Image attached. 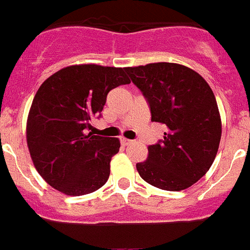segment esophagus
Returning a JSON list of instances; mask_svg holds the SVG:
<instances>
[{
	"instance_id": "34e87169",
	"label": "esophagus",
	"mask_w": 250,
	"mask_h": 250,
	"mask_svg": "<svg viewBox=\"0 0 250 250\" xmlns=\"http://www.w3.org/2000/svg\"><path fill=\"white\" fill-rule=\"evenodd\" d=\"M132 143V140H129V139H126V138H121V144L123 145H129V144H131Z\"/></svg>"
}]
</instances>
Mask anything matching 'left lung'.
I'll use <instances>...</instances> for the list:
<instances>
[{
	"label": "left lung",
	"mask_w": 250,
	"mask_h": 250,
	"mask_svg": "<svg viewBox=\"0 0 250 250\" xmlns=\"http://www.w3.org/2000/svg\"><path fill=\"white\" fill-rule=\"evenodd\" d=\"M146 98L151 121L167 126L164 140L147 147L136 164L145 182L180 191L210 169L222 138V119L213 90L199 74L180 63L155 62L125 67Z\"/></svg>",
	"instance_id": "obj_1"
}]
</instances>
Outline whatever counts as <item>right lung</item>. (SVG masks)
I'll return each instance as SVG.
<instances>
[{"instance_id": "1", "label": "right lung", "mask_w": 250, "mask_h": 250, "mask_svg": "<svg viewBox=\"0 0 250 250\" xmlns=\"http://www.w3.org/2000/svg\"><path fill=\"white\" fill-rule=\"evenodd\" d=\"M125 83L123 67L81 63L61 68L37 90L26 123L28 151L40 175L60 193L85 195L107 182L120 140L86 129L107 94Z\"/></svg>"}]
</instances>
